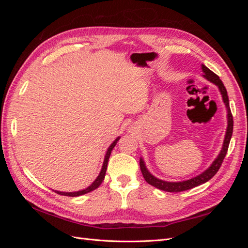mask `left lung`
Segmentation results:
<instances>
[{
    "label": "left lung",
    "mask_w": 248,
    "mask_h": 248,
    "mask_svg": "<svg viewBox=\"0 0 248 248\" xmlns=\"http://www.w3.org/2000/svg\"><path fill=\"white\" fill-rule=\"evenodd\" d=\"M202 72H204V76L202 77L218 87L220 94L222 96V100H223L224 104H226V108H227L228 127H227L226 137H224V140H223L222 149H221L219 155L217 156V158L212 162L211 166H210L205 171H202V174H200L197 177L191 178L189 180H186V181H181V182H167V181H163V180L157 179L152 174H150V171L146 168V164H145L144 160H142V158H140V167L141 174H142V176H144L147 183L156 187V188H158L160 190H164L168 192H180V191L188 190L190 188H193V187H197L201 184L206 183L216 174L217 171H218L221 163L224 159V157H226V155H227L229 144H230V140H231L232 134V126H234V121H232V116L231 108H230V102H229L227 89L222 84V81L219 78V77L216 76V74L213 71L210 70L209 68H207L205 65H202Z\"/></svg>",
    "instance_id": "obj_1"
}]
</instances>
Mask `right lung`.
Listing matches in <instances>:
<instances>
[{
	"label": "right lung",
	"instance_id": "add662e5",
	"mask_svg": "<svg viewBox=\"0 0 248 248\" xmlns=\"http://www.w3.org/2000/svg\"><path fill=\"white\" fill-rule=\"evenodd\" d=\"M120 140V137H118L114 141L111 142V145L108 147V151L106 153V156H104V160H103V164H102V168H101V170L99 172L98 177L96 178L95 181L90 185L89 187H87V188L82 189V190H78V191H76V192H63V191H57L55 190L57 193L61 194V196H66V197H78V196H81V194H85V193H88L90 191H93L95 190L96 188H98V187L100 186V184L102 183V181L104 180V176H106V172H107V169H108V158L110 156V153L112 151V149L115 148L117 141Z\"/></svg>",
	"mask_w": 248,
	"mask_h": 248
}]
</instances>
